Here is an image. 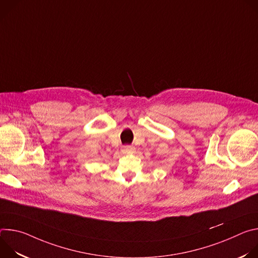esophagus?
<instances>
[{"label":"esophagus","mask_w":258,"mask_h":258,"mask_svg":"<svg viewBox=\"0 0 258 258\" xmlns=\"http://www.w3.org/2000/svg\"><path fill=\"white\" fill-rule=\"evenodd\" d=\"M134 150H135V147L127 145V146H124V147H123L121 151H122L123 154H130V153H132Z\"/></svg>","instance_id":"1"}]
</instances>
